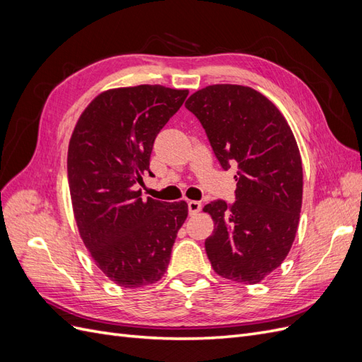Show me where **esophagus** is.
Wrapping results in <instances>:
<instances>
[{"label": "esophagus", "instance_id": "1", "mask_svg": "<svg viewBox=\"0 0 362 362\" xmlns=\"http://www.w3.org/2000/svg\"><path fill=\"white\" fill-rule=\"evenodd\" d=\"M201 208H202V204H201V202H198V201H190V202H189V214H190V216L198 214V213L201 211Z\"/></svg>", "mask_w": 362, "mask_h": 362}]
</instances>
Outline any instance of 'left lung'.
<instances>
[{"mask_svg": "<svg viewBox=\"0 0 362 362\" xmlns=\"http://www.w3.org/2000/svg\"><path fill=\"white\" fill-rule=\"evenodd\" d=\"M185 108L222 169H237L235 202L204 206L214 221L208 259L222 278L258 284L286 259L299 225L303 173L291 128L275 104L246 86H208Z\"/></svg>", "mask_w": 362, "mask_h": 362, "instance_id": "8db88e82", "label": "left lung"}]
</instances>
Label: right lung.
I'll return each instance as SVG.
<instances>
[{
  "instance_id": "add662e5",
  "label": "right lung",
  "mask_w": 362,
  "mask_h": 362,
  "mask_svg": "<svg viewBox=\"0 0 362 362\" xmlns=\"http://www.w3.org/2000/svg\"><path fill=\"white\" fill-rule=\"evenodd\" d=\"M187 95L158 84L107 90L74 128L68 180L76 226L95 264L120 287L161 279L187 218L184 201H141L137 190L157 134Z\"/></svg>"
}]
</instances>
